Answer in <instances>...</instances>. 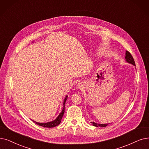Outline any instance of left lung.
<instances>
[{
	"label": "left lung",
	"mask_w": 149,
	"mask_h": 149,
	"mask_svg": "<svg viewBox=\"0 0 149 149\" xmlns=\"http://www.w3.org/2000/svg\"><path fill=\"white\" fill-rule=\"evenodd\" d=\"M125 59H126V61L130 63H132L133 64V65H134V66H136L135 65V62H134V58L133 57V56H132V54H130V52L128 51H126V53H125ZM92 124L93 125V126L95 127H106L107 125H108V124H98L97 123H95V122H91Z\"/></svg>",
	"instance_id": "8db88e82"
}]
</instances>
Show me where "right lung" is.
Returning <instances> with one entry per match:
<instances>
[{
    "mask_svg": "<svg viewBox=\"0 0 149 149\" xmlns=\"http://www.w3.org/2000/svg\"><path fill=\"white\" fill-rule=\"evenodd\" d=\"M67 99V96L66 97V98H65V100H64L63 109H62V112H61V114L58 115V116L57 117V118H56V120H54V121H52V122H47V123H38V122H34L33 120V122H35L36 124H37L38 125L41 126V127H45V128H52V127H56V126L60 124V123L61 122V119L62 118V117H63V114H64V112H65V102H66Z\"/></svg>",
    "mask_w": 149,
    "mask_h": 149,
    "instance_id": "add662e5",
    "label": "right lung"
}]
</instances>
